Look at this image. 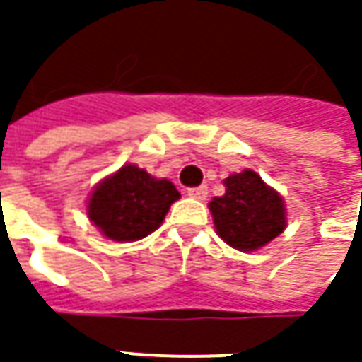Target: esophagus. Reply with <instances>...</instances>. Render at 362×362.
Listing matches in <instances>:
<instances>
[{"label": "esophagus", "instance_id": "esophagus-1", "mask_svg": "<svg viewBox=\"0 0 362 362\" xmlns=\"http://www.w3.org/2000/svg\"><path fill=\"white\" fill-rule=\"evenodd\" d=\"M187 195L189 197H193V199H205L207 197V187L205 185H202V187H191L187 189Z\"/></svg>", "mask_w": 362, "mask_h": 362}]
</instances>
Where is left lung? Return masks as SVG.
<instances>
[{"label": "left lung", "mask_w": 362, "mask_h": 362, "mask_svg": "<svg viewBox=\"0 0 362 362\" xmlns=\"http://www.w3.org/2000/svg\"><path fill=\"white\" fill-rule=\"evenodd\" d=\"M226 193L209 202L217 235L240 252H254L278 238L286 228L284 199L256 171L230 175Z\"/></svg>", "instance_id": "8db88e82"}]
</instances>
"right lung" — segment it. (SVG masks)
I'll list each match as a JSON object with an SVG mask.
<instances>
[{
	"instance_id": "right-lung-1",
	"label": "right lung",
	"mask_w": 362,
	"mask_h": 362,
	"mask_svg": "<svg viewBox=\"0 0 362 362\" xmlns=\"http://www.w3.org/2000/svg\"><path fill=\"white\" fill-rule=\"evenodd\" d=\"M179 191L136 165H124L100 181L88 199V217L108 240L136 242L163 223Z\"/></svg>"
}]
</instances>
